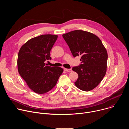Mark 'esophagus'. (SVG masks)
I'll return each instance as SVG.
<instances>
[{"mask_svg":"<svg viewBox=\"0 0 129 129\" xmlns=\"http://www.w3.org/2000/svg\"><path fill=\"white\" fill-rule=\"evenodd\" d=\"M64 70L66 71V72H71L72 71V69H67V68H64Z\"/></svg>","mask_w":129,"mask_h":129,"instance_id":"esophagus-1","label":"esophagus"}]
</instances>
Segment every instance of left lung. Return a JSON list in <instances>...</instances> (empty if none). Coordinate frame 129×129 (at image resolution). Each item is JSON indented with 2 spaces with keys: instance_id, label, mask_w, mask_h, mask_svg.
Instances as JSON below:
<instances>
[{
  "instance_id": "1",
  "label": "left lung",
  "mask_w": 129,
  "mask_h": 129,
  "mask_svg": "<svg viewBox=\"0 0 129 129\" xmlns=\"http://www.w3.org/2000/svg\"><path fill=\"white\" fill-rule=\"evenodd\" d=\"M62 36L73 56L81 57V64L72 69L79 76L75 85L85 91L93 89L106 75V49L98 36L88 31L76 30Z\"/></svg>"
}]
</instances>
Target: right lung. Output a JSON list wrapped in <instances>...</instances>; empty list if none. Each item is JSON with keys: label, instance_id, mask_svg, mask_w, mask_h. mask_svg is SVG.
<instances>
[{"label": "right lung", "instance_id": "obj_1", "mask_svg": "<svg viewBox=\"0 0 129 129\" xmlns=\"http://www.w3.org/2000/svg\"><path fill=\"white\" fill-rule=\"evenodd\" d=\"M57 35H42L33 38L20 48L18 55V70L29 88L38 94L45 93L56 86L63 72L61 67L47 66L50 52Z\"/></svg>", "mask_w": 129, "mask_h": 129}]
</instances>
